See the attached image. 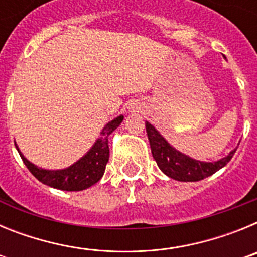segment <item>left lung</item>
I'll return each mask as SVG.
<instances>
[{"label": "left lung", "instance_id": "obj_1", "mask_svg": "<svg viewBox=\"0 0 257 257\" xmlns=\"http://www.w3.org/2000/svg\"><path fill=\"white\" fill-rule=\"evenodd\" d=\"M153 158L163 174L178 181H199L222 169L231 160L234 151L217 162H201L192 160L174 149L149 122L145 123Z\"/></svg>", "mask_w": 257, "mask_h": 257}]
</instances>
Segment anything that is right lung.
<instances>
[{"instance_id":"obj_1","label":"right lung","mask_w":257,"mask_h":257,"mask_svg":"<svg viewBox=\"0 0 257 257\" xmlns=\"http://www.w3.org/2000/svg\"><path fill=\"white\" fill-rule=\"evenodd\" d=\"M122 121H123V115H119L114 118L112 122H109L103 128L100 138L95 143L91 151L73 166L65 170H60V171H47L44 169H38L37 166L32 165L29 161L24 158L18 147L17 149L27 169L41 183L46 184L51 188H56V189L78 192V190L87 189L94 185L104 175L105 166L109 161L108 136L121 124Z\"/></svg>"}]
</instances>
